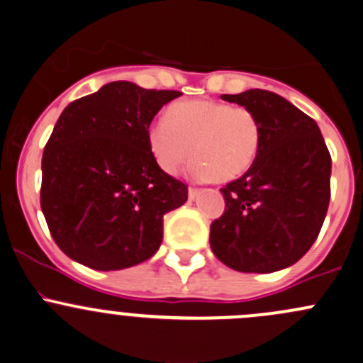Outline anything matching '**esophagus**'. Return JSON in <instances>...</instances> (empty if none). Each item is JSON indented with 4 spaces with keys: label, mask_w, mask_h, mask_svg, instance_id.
I'll return each instance as SVG.
<instances>
[{
    "label": "esophagus",
    "mask_w": 363,
    "mask_h": 363,
    "mask_svg": "<svg viewBox=\"0 0 363 363\" xmlns=\"http://www.w3.org/2000/svg\"><path fill=\"white\" fill-rule=\"evenodd\" d=\"M197 194H199V189H196V186H189V199L190 201L196 199Z\"/></svg>",
    "instance_id": "1"
}]
</instances>
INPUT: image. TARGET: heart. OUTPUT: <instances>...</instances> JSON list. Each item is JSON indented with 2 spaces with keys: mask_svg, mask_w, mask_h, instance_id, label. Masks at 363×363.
Segmentation results:
<instances>
[{
  "mask_svg": "<svg viewBox=\"0 0 363 363\" xmlns=\"http://www.w3.org/2000/svg\"><path fill=\"white\" fill-rule=\"evenodd\" d=\"M260 143L262 124L252 108L215 101L178 103L148 127V145L160 169L177 174L192 155L190 173L199 180H236L253 166Z\"/></svg>",
  "mask_w": 363,
  "mask_h": 363,
  "instance_id": "b5f03b06",
  "label": "heart"
}]
</instances>
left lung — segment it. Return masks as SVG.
Here are the masks:
<instances>
[{"label":"left lung","instance_id":"8db88e82","mask_svg":"<svg viewBox=\"0 0 363 363\" xmlns=\"http://www.w3.org/2000/svg\"><path fill=\"white\" fill-rule=\"evenodd\" d=\"M222 99L255 111L262 143L253 166L220 189L225 211L209 227V245L234 271H279L318 238L330 201V154L316 122L281 96L250 89Z\"/></svg>","mask_w":363,"mask_h":363}]
</instances>
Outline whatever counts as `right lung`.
Returning <instances> with one entry per match:
<instances>
[{
	"instance_id": "1",
	"label": "right lung",
	"mask_w": 363,
	"mask_h": 363,
	"mask_svg": "<svg viewBox=\"0 0 363 363\" xmlns=\"http://www.w3.org/2000/svg\"><path fill=\"white\" fill-rule=\"evenodd\" d=\"M178 96L111 82L61 113L43 150L40 204L74 262L117 271L159 250L164 215L185 204L189 189L155 162L148 127Z\"/></svg>"
}]
</instances>
